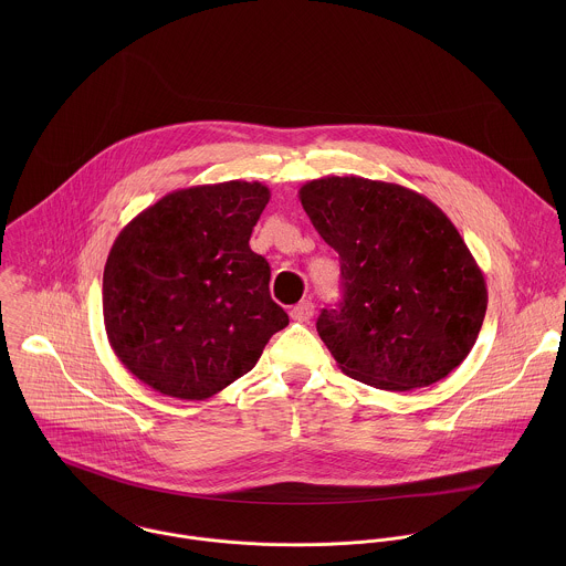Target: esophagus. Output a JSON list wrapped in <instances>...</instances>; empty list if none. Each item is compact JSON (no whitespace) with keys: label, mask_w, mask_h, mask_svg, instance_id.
Masks as SVG:
<instances>
[{"label":"esophagus","mask_w":566,"mask_h":566,"mask_svg":"<svg viewBox=\"0 0 566 566\" xmlns=\"http://www.w3.org/2000/svg\"><path fill=\"white\" fill-rule=\"evenodd\" d=\"M312 316H314V303L312 301H301L298 305H294L290 310V318L294 323H310Z\"/></svg>","instance_id":"obj_1"}]
</instances>
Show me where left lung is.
<instances>
[{
  "label": "left lung",
  "instance_id": "8db88e82",
  "mask_svg": "<svg viewBox=\"0 0 566 566\" xmlns=\"http://www.w3.org/2000/svg\"><path fill=\"white\" fill-rule=\"evenodd\" d=\"M298 198L339 254L344 303L316 323L339 370L390 392L455 370L478 342L488 290L447 213L403 185L361 176L310 180Z\"/></svg>",
  "mask_w": 566,
  "mask_h": 566
}]
</instances>
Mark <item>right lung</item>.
<instances>
[{"label": "right lung", "instance_id": "1", "mask_svg": "<svg viewBox=\"0 0 566 566\" xmlns=\"http://www.w3.org/2000/svg\"><path fill=\"white\" fill-rule=\"evenodd\" d=\"M268 185L227 180L165 193L111 245L102 312L117 359L165 397L205 401L245 375L287 314L252 252Z\"/></svg>", "mask_w": 566, "mask_h": 566}]
</instances>
